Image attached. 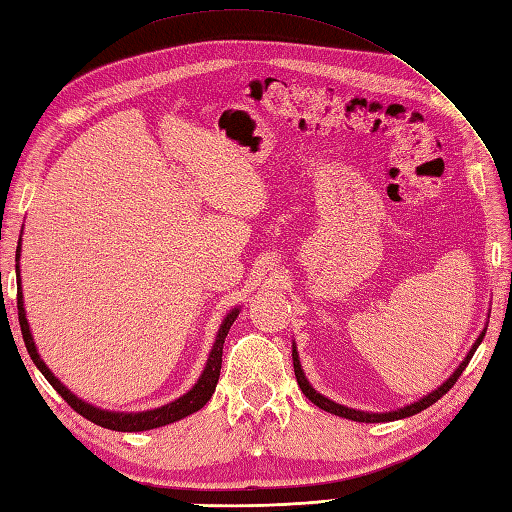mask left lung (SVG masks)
Masks as SVG:
<instances>
[{"mask_svg":"<svg viewBox=\"0 0 512 512\" xmlns=\"http://www.w3.org/2000/svg\"><path fill=\"white\" fill-rule=\"evenodd\" d=\"M484 335L486 333H482L477 337V342H475V346L470 348V353L466 355V359L462 364H459V368L455 370L453 375H450L446 382L439 386L437 390H433V393L430 395H426V397H422L419 399V402H415V404H410V406H404V408H397V410H390V413H364V410H355V408H348V406H342V404H335V402H330L328 397H324V395H319L317 390L308 384V379H306V375H304V370H302V364H299V357H297V350L293 348V366H295V377H297V384H299V388H302V393L310 399V402H313L315 406H319L322 410H326V413H333V415H337V417H346V419H353V422H366V424H379V422H395V419H404V417H410V415H417V413H422L424 408H428V406H433L437 399H442L450 388L455 386V382L459 379V375L464 373V368L468 366V362H470V357L475 355V350H477V346L482 344V339H484Z\"/></svg>","mask_w":512,"mask_h":512,"instance_id":"left-lung-1","label":"left lung"}]
</instances>
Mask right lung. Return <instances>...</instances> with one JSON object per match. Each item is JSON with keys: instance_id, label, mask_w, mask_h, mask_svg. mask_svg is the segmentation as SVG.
Wrapping results in <instances>:
<instances>
[{"instance_id": "1", "label": "right lung", "mask_w": 512, "mask_h": 512, "mask_svg": "<svg viewBox=\"0 0 512 512\" xmlns=\"http://www.w3.org/2000/svg\"><path fill=\"white\" fill-rule=\"evenodd\" d=\"M17 259H19V246H17ZM17 268V277H19V266ZM17 315H19V326H22V335H24V344L30 359H33V364L42 370V375L48 379V384L53 386L59 395L64 397V402L79 413L82 417H86L88 422H93L102 428H110V430H119V433H139V430H150V428H159V426H166V424H173L177 419L188 417L197 413L199 408H204L206 402L215 393V386H217V379H219V370H222V353H224V339L228 335L230 326L239 315V310H230L226 315V319L222 322V328H219L217 339H215V346L210 350L208 355V362L202 377H199V382L193 386V390H188L184 397L175 399L173 404H166L162 408H155V410H146V413H108V410L102 408H95L82 399H77L73 393L66 386H62V382H57L55 375L50 373L48 366L42 362V357L37 355V348L33 337H30V328L26 322V313H24V302H22V288H17Z\"/></svg>"}]
</instances>
